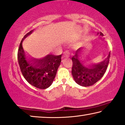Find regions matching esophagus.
Masks as SVG:
<instances>
[{
    "label": "esophagus",
    "mask_w": 125,
    "mask_h": 125,
    "mask_svg": "<svg viewBox=\"0 0 125 125\" xmlns=\"http://www.w3.org/2000/svg\"><path fill=\"white\" fill-rule=\"evenodd\" d=\"M70 57V53L69 52L66 51V52H64V57Z\"/></svg>",
    "instance_id": "esophagus-1"
}]
</instances>
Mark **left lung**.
Masks as SVG:
<instances>
[{"label": "left lung", "instance_id": "obj_1", "mask_svg": "<svg viewBox=\"0 0 125 125\" xmlns=\"http://www.w3.org/2000/svg\"><path fill=\"white\" fill-rule=\"evenodd\" d=\"M100 36H104L101 32L98 33ZM83 47L76 50L72 58L73 64L72 75L75 82L82 87H89L97 82L104 75L108 67L110 52L101 62L94 63L86 55L84 57Z\"/></svg>", "mask_w": 125, "mask_h": 125}]
</instances>
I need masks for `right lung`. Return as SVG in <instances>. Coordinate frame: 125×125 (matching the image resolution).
Instances as JSON below:
<instances>
[{
	"instance_id": "add662e5",
	"label": "right lung",
	"mask_w": 125,
	"mask_h": 125,
	"mask_svg": "<svg viewBox=\"0 0 125 125\" xmlns=\"http://www.w3.org/2000/svg\"><path fill=\"white\" fill-rule=\"evenodd\" d=\"M33 30L25 35L21 41L18 50L17 59L22 74L31 85L39 89H45L53 82L61 62L62 55L48 54L42 58L37 59L27 56L22 47V42Z\"/></svg>"
}]
</instances>
